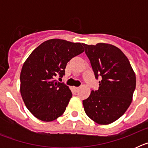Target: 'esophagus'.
I'll use <instances>...</instances> for the list:
<instances>
[{
    "label": "esophagus",
    "mask_w": 148,
    "mask_h": 148,
    "mask_svg": "<svg viewBox=\"0 0 148 148\" xmlns=\"http://www.w3.org/2000/svg\"><path fill=\"white\" fill-rule=\"evenodd\" d=\"M73 89H74V90H75V92H77V91H78V90H79V89H80V88H79V87H73Z\"/></svg>",
    "instance_id": "1"
}]
</instances>
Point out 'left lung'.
Instances as JSON below:
<instances>
[{"label": "left lung", "instance_id": "left-lung-1", "mask_svg": "<svg viewBox=\"0 0 148 148\" xmlns=\"http://www.w3.org/2000/svg\"><path fill=\"white\" fill-rule=\"evenodd\" d=\"M95 78L101 76L98 90L83 100L86 114L99 125H109L126 112L136 88V75L122 51L104 43L82 44Z\"/></svg>", "mask_w": 148, "mask_h": 148}]
</instances>
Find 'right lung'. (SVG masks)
<instances>
[{
  "mask_svg": "<svg viewBox=\"0 0 148 148\" xmlns=\"http://www.w3.org/2000/svg\"><path fill=\"white\" fill-rule=\"evenodd\" d=\"M84 51L82 44L62 39L46 40L35 48L21 72V94L29 112L43 121H52L64 113L71 90L55 79L62 78L68 61Z\"/></svg>",
  "mask_w": 148,
  "mask_h": 148,
  "instance_id": "1",
  "label": "right lung"
}]
</instances>
